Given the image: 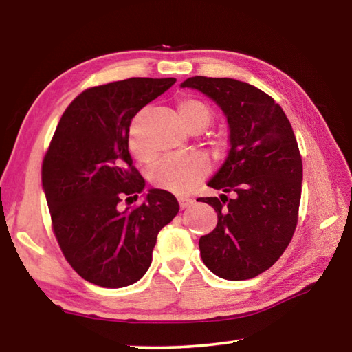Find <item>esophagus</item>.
Returning a JSON list of instances; mask_svg holds the SVG:
<instances>
[{
    "mask_svg": "<svg viewBox=\"0 0 352 352\" xmlns=\"http://www.w3.org/2000/svg\"><path fill=\"white\" fill-rule=\"evenodd\" d=\"M178 205H180L182 210H186V208L194 205L192 199H178Z\"/></svg>",
    "mask_w": 352,
    "mask_h": 352,
    "instance_id": "1",
    "label": "esophagus"
}]
</instances>
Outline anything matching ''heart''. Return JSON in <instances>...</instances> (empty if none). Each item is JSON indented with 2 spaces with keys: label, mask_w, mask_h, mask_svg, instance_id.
Masks as SVG:
<instances>
[{
  "label": "heart",
  "mask_w": 352,
  "mask_h": 352,
  "mask_svg": "<svg viewBox=\"0 0 352 352\" xmlns=\"http://www.w3.org/2000/svg\"><path fill=\"white\" fill-rule=\"evenodd\" d=\"M178 113L184 126L190 132H201L205 127L210 126L212 119V111L210 105L204 100L194 98H183L177 104ZM130 151L140 162H148L152 160V153L147 152L138 135V121H135L129 138ZM210 164L201 155H188V157H166L157 163L151 170V182L155 186L168 190L175 195H188L192 189L204 180Z\"/></svg>",
  "instance_id": "obj_1"
}]
</instances>
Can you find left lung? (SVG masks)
<instances>
[{
    "instance_id": "left-lung-1",
    "label": "left lung",
    "mask_w": 352,
    "mask_h": 352,
    "mask_svg": "<svg viewBox=\"0 0 352 352\" xmlns=\"http://www.w3.org/2000/svg\"><path fill=\"white\" fill-rule=\"evenodd\" d=\"M180 87L212 99L230 129L228 157L208 182L222 194L201 199L217 225L200 237V256L220 278H254L279 259L298 222L302 163L294 130L281 105L247 82L195 76Z\"/></svg>"
}]
</instances>
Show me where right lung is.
I'll use <instances>...</instances> for the list:
<instances>
[{
  "mask_svg": "<svg viewBox=\"0 0 352 352\" xmlns=\"http://www.w3.org/2000/svg\"><path fill=\"white\" fill-rule=\"evenodd\" d=\"M174 77H132L88 88L56 129L41 168L52 226L65 258L100 287L119 289L146 275L160 230L177 216V199L148 189L129 152L130 124L142 107L174 85Z\"/></svg>",
  "mask_w": 352,
  "mask_h": 352,
  "instance_id": "obj_1",
  "label": "right lung"
}]
</instances>
